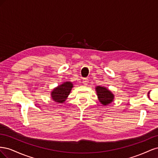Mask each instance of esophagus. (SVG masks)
I'll return each instance as SVG.
<instances>
[{
    "instance_id": "34e87169",
    "label": "esophagus",
    "mask_w": 158,
    "mask_h": 158,
    "mask_svg": "<svg viewBox=\"0 0 158 158\" xmlns=\"http://www.w3.org/2000/svg\"><path fill=\"white\" fill-rule=\"evenodd\" d=\"M89 82V80L88 78H85L83 79L82 80V83L84 84V85H87Z\"/></svg>"
}]
</instances>
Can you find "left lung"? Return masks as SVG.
<instances>
[{"mask_svg": "<svg viewBox=\"0 0 158 158\" xmlns=\"http://www.w3.org/2000/svg\"><path fill=\"white\" fill-rule=\"evenodd\" d=\"M95 89H96V92L99 102L102 103V104L106 106V105L111 103L113 102L114 95L109 90H108V89L101 86H97Z\"/></svg>", "mask_w": 158, "mask_h": 158, "instance_id": "obj_1", "label": "left lung"}]
</instances>
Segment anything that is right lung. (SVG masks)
<instances>
[{"instance_id":"obj_1","label":"right lung","mask_w":158,"mask_h":158,"mask_svg":"<svg viewBox=\"0 0 158 158\" xmlns=\"http://www.w3.org/2000/svg\"><path fill=\"white\" fill-rule=\"evenodd\" d=\"M73 87V84L70 82H66L62 85H59L51 92L52 100H54L55 102L60 103H63L67 98Z\"/></svg>"}]
</instances>
